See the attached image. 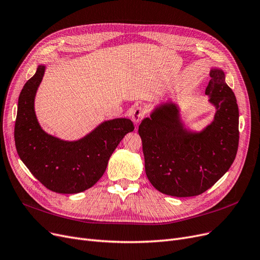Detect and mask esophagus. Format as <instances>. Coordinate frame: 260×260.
Returning <instances> with one entry per match:
<instances>
[{
    "label": "esophagus",
    "instance_id": "obj_1",
    "mask_svg": "<svg viewBox=\"0 0 260 260\" xmlns=\"http://www.w3.org/2000/svg\"><path fill=\"white\" fill-rule=\"evenodd\" d=\"M146 113L147 112H146V110H145V109H143L141 107L137 108L132 113V120H133V122L134 123H139L145 117V115H146Z\"/></svg>",
    "mask_w": 260,
    "mask_h": 260
}]
</instances>
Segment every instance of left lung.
Listing matches in <instances>:
<instances>
[{"mask_svg": "<svg viewBox=\"0 0 260 260\" xmlns=\"http://www.w3.org/2000/svg\"><path fill=\"white\" fill-rule=\"evenodd\" d=\"M205 94L215 109L201 130L188 126L176 101L155 106L139 126L145 172L166 195L190 197L204 193L230 170L239 144V110L222 68H210Z\"/></svg>", "mask_w": 260, "mask_h": 260, "instance_id": "8db88e82", "label": "left lung"}]
</instances>
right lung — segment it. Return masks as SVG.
<instances>
[{
    "label": "right lung",
    "instance_id": "add662e5",
    "mask_svg": "<svg viewBox=\"0 0 260 260\" xmlns=\"http://www.w3.org/2000/svg\"><path fill=\"white\" fill-rule=\"evenodd\" d=\"M47 66L40 64L20 92L15 143L20 159L47 189L76 194L91 188L105 174L113 151L134 130L129 118L100 122L76 141L61 140L41 128L35 112V97Z\"/></svg>",
    "mask_w": 260,
    "mask_h": 260
}]
</instances>
